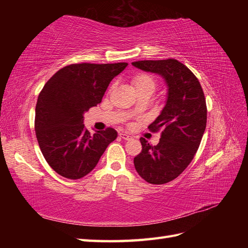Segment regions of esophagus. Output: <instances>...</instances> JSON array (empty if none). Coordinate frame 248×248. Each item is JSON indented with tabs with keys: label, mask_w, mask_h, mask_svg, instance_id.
I'll return each instance as SVG.
<instances>
[{
	"label": "esophagus",
	"mask_w": 248,
	"mask_h": 248,
	"mask_svg": "<svg viewBox=\"0 0 248 248\" xmlns=\"http://www.w3.org/2000/svg\"><path fill=\"white\" fill-rule=\"evenodd\" d=\"M119 136L123 140H129L131 138H132V136H130L129 134H127V133H124V132H121V133H119Z\"/></svg>",
	"instance_id": "34e87169"
}]
</instances>
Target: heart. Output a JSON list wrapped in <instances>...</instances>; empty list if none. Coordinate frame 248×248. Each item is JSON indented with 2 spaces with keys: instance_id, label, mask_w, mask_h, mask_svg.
<instances>
[{
  "instance_id": "1",
  "label": "heart",
  "mask_w": 248,
  "mask_h": 248,
  "mask_svg": "<svg viewBox=\"0 0 248 248\" xmlns=\"http://www.w3.org/2000/svg\"><path fill=\"white\" fill-rule=\"evenodd\" d=\"M131 83H132L136 93L140 92H146L152 94V93L155 91V88L157 86V83L155 77L146 72H140L138 73V75H135L132 78V80H131Z\"/></svg>"
}]
</instances>
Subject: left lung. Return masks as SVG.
I'll return each mask as SVG.
<instances>
[{"instance_id":"8db88e82","label":"left lung","mask_w":248,"mask_h":248,"mask_svg":"<svg viewBox=\"0 0 248 248\" xmlns=\"http://www.w3.org/2000/svg\"><path fill=\"white\" fill-rule=\"evenodd\" d=\"M139 69L157 73L167 84L164 108L148 129L162 130L156 146L140 138L141 152L134 157L139 175L151 184L176 179L194 159L207 125V104L198 78L177 60L139 61Z\"/></svg>"}]
</instances>
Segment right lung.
I'll use <instances>...</instances> for the list:
<instances>
[{
  "label": "right lung",
  "mask_w": 248,
  "mask_h": 248,
  "mask_svg": "<svg viewBox=\"0 0 248 248\" xmlns=\"http://www.w3.org/2000/svg\"><path fill=\"white\" fill-rule=\"evenodd\" d=\"M127 62L72 64L45 84L37 100L35 131L46 161L67 179L91 172L117 138L113 128L92 134L83 124L84 113L101 102L113 78Z\"/></svg>",
  "instance_id": "1"
}]
</instances>
